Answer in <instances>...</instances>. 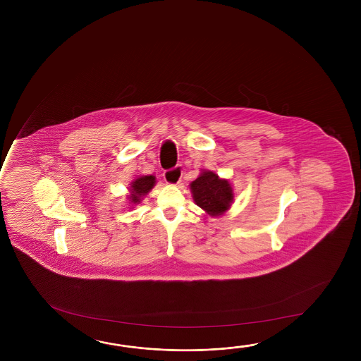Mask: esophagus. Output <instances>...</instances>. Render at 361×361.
<instances>
[{"instance_id":"34e87169","label":"esophagus","mask_w":361,"mask_h":361,"mask_svg":"<svg viewBox=\"0 0 361 361\" xmlns=\"http://www.w3.org/2000/svg\"><path fill=\"white\" fill-rule=\"evenodd\" d=\"M164 178H165L166 183L176 186V185L181 183V171H180V169L172 170V171H167Z\"/></svg>"}]
</instances>
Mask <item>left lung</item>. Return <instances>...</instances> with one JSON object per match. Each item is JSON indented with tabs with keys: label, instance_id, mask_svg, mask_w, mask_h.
<instances>
[{
	"label": "left lung",
	"instance_id": "1",
	"mask_svg": "<svg viewBox=\"0 0 361 361\" xmlns=\"http://www.w3.org/2000/svg\"><path fill=\"white\" fill-rule=\"evenodd\" d=\"M190 191L196 205L212 218L226 213L234 201L229 180L219 178L209 170H201L199 178L190 183Z\"/></svg>",
	"mask_w": 361,
	"mask_h": 361
}]
</instances>
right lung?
<instances>
[{"mask_svg":"<svg viewBox=\"0 0 361 361\" xmlns=\"http://www.w3.org/2000/svg\"><path fill=\"white\" fill-rule=\"evenodd\" d=\"M154 185H156V178H154V175L138 176V178H135L130 183V188H128L130 192L127 195L130 209H133L135 205L141 204L143 197L147 195L151 190L154 189Z\"/></svg>","mask_w":361,"mask_h":361,"instance_id":"obj_1","label":"right lung"}]
</instances>
